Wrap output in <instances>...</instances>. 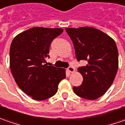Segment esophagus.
I'll return each instance as SVG.
<instances>
[{"instance_id":"34e87169","label":"esophagus","mask_w":125,"mask_h":125,"mask_svg":"<svg viewBox=\"0 0 125 125\" xmlns=\"http://www.w3.org/2000/svg\"><path fill=\"white\" fill-rule=\"evenodd\" d=\"M68 71H69L70 73H73V72L75 71V68L73 66H69L68 68Z\"/></svg>"}]
</instances>
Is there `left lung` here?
Returning a JSON list of instances; mask_svg holds the SVG:
<instances>
[{
    "label": "left lung",
    "instance_id": "1",
    "mask_svg": "<svg viewBox=\"0 0 125 125\" xmlns=\"http://www.w3.org/2000/svg\"><path fill=\"white\" fill-rule=\"evenodd\" d=\"M75 50L77 60L87 64L78 68L83 77L73 91L80 97L93 100L103 95L114 82L118 68V52L114 40L92 27L66 28Z\"/></svg>",
    "mask_w": 125,
    "mask_h": 125
}]
</instances>
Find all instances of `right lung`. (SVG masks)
<instances>
[{
    "label": "right lung",
    "instance_id": "1",
    "mask_svg": "<svg viewBox=\"0 0 125 125\" xmlns=\"http://www.w3.org/2000/svg\"><path fill=\"white\" fill-rule=\"evenodd\" d=\"M62 28L35 27L14 37L10 50V63L17 85L33 100L53 96L59 82L66 78L65 69L48 66L50 43L63 32Z\"/></svg>",
    "mask_w": 125,
    "mask_h": 125
}]
</instances>
